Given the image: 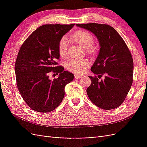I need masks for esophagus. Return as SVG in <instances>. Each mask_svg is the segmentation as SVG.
I'll return each instance as SVG.
<instances>
[{
    "label": "esophagus",
    "mask_w": 147,
    "mask_h": 147,
    "mask_svg": "<svg viewBox=\"0 0 147 147\" xmlns=\"http://www.w3.org/2000/svg\"><path fill=\"white\" fill-rule=\"evenodd\" d=\"M75 78H82V75H77V74H75Z\"/></svg>",
    "instance_id": "1"
}]
</instances>
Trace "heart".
I'll list each match as a JSON object with an SVG mask.
<instances>
[{"label":"heart","mask_w":147,"mask_h":147,"mask_svg":"<svg viewBox=\"0 0 147 147\" xmlns=\"http://www.w3.org/2000/svg\"><path fill=\"white\" fill-rule=\"evenodd\" d=\"M72 37L74 40L86 49L88 52L92 53L94 48L92 45L94 43V37L86 30H78L75 32ZM69 43L65 37H63L58 44V50L61 57H65L67 55ZM90 65V62L87 59H71L65 64L66 69L70 72L76 74H83L86 72L88 67Z\"/></svg>","instance_id":"obj_1"}]
</instances>
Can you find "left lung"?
Wrapping results in <instances>:
<instances>
[{"mask_svg": "<svg viewBox=\"0 0 147 147\" xmlns=\"http://www.w3.org/2000/svg\"><path fill=\"white\" fill-rule=\"evenodd\" d=\"M94 34L100 45L99 55L91 68L99 78L90 77L91 84L86 92L89 98L98 107L105 110L116 109L122 104L133 81L134 63L131 53L124 40L112 26L97 23L77 24Z\"/></svg>", "mask_w": 147, "mask_h": 147, "instance_id": "left-lung-1", "label": "left lung"}]
</instances>
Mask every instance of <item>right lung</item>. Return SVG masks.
Returning <instances> with one entry per match:
<instances>
[{
    "label": "right lung",
    "mask_w": 147,
    "mask_h": 147,
    "mask_svg": "<svg viewBox=\"0 0 147 147\" xmlns=\"http://www.w3.org/2000/svg\"><path fill=\"white\" fill-rule=\"evenodd\" d=\"M72 24H45L30 34L21 47L15 63L16 85L26 104L37 112H50L61 103L67 84L74 75L58 66V44ZM51 71L59 74L53 81Z\"/></svg>",
    "instance_id": "right-lung-1"
}]
</instances>
